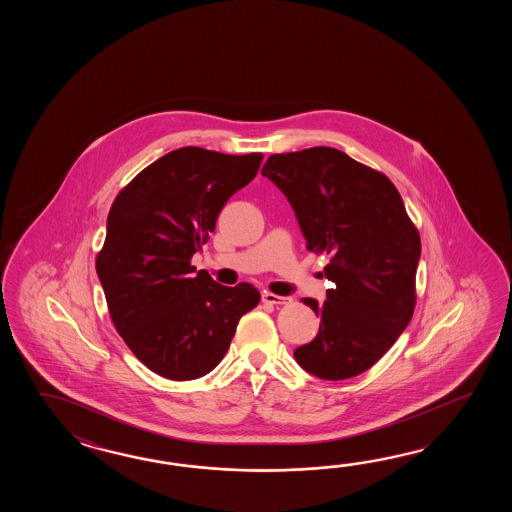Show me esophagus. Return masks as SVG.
I'll use <instances>...</instances> for the list:
<instances>
[{
	"mask_svg": "<svg viewBox=\"0 0 512 512\" xmlns=\"http://www.w3.org/2000/svg\"><path fill=\"white\" fill-rule=\"evenodd\" d=\"M261 302L271 305L289 304L291 298H289V296H278V294L263 291V294H261Z\"/></svg>",
	"mask_w": 512,
	"mask_h": 512,
	"instance_id": "esophagus-1",
	"label": "esophagus"
}]
</instances>
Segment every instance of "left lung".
<instances>
[{
	"mask_svg": "<svg viewBox=\"0 0 512 512\" xmlns=\"http://www.w3.org/2000/svg\"><path fill=\"white\" fill-rule=\"evenodd\" d=\"M261 175L287 197L307 251L329 256L324 276L335 283L324 304L304 298L320 329L294 359L318 379L357 377L412 320L419 232L392 181L335 148L276 153Z\"/></svg>",
	"mask_w": 512,
	"mask_h": 512,
	"instance_id": "1",
	"label": "left lung"
}]
</instances>
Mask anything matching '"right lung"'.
<instances>
[{
	"instance_id": "right-lung-1",
	"label": "right lung",
	"mask_w": 512,
	"mask_h": 512,
	"mask_svg": "<svg viewBox=\"0 0 512 512\" xmlns=\"http://www.w3.org/2000/svg\"><path fill=\"white\" fill-rule=\"evenodd\" d=\"M261 159L185 146L144 168L111 205L98 280L120 337L161 377L192 381L214 370L260 302L251 283L225 287L190 258Z\"/></svg>"
}]
</instances>
